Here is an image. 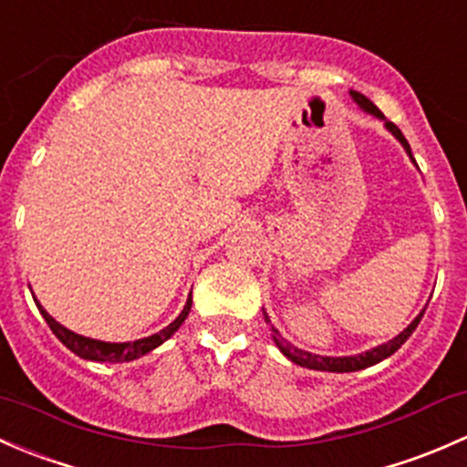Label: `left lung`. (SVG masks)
I'll list each match as a JSON object with an SVG mask.
<instances>
[{"label": "left lung", "instance_id": "8db88e82", "mask_svg": "<svg viewBox=\"0 0 467 467\" xmlns=\"http://www.w3.org/2000/svg\"><path fill=\"white\" fill-rule=\"evenodd\" d=\"M350 96H353V100H355V103L359 105V108L364 109V112L373 114V117H378V119H382V121H384V128H387L389 132H391L393 137H396L398 141L402 143V148H405V150H407V155L411 157V148H410V143H407L405 134L400 132V128H398L396 123L387 121V119H384V114L379 112V109L376 108V105H373L371 100H368L367 96H364V94H359V91H350ZM411 161H413V157H411ZM422 315H425V307H422L420 315H418L416 319H413L411 324L407 326V328L402 330L400 335H396V337H393L391 341H387V344H382V346H376V348L367 350V353H362V355H348V358H326V355H315V353H307V350L296 348V346H292L290 341L283 339L281 335H278V330L274 328V326H272V330H274L272 337H274V341H276L278 350H281V353L285 355V358L290 359V362L299 364V367L315 368V371L350 373V371H362V368L373 367V364L382 362V359H387L389 355L396 353V350L400 348V346L405 344V341L411 337V333H413V330H416V326L420 324ZM265 321L269 324V317H267V315H265Z\"/></svg>", "mask_w": 467, "mask_h": 467}]
</instances>
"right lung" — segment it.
Returning <instances> with one entry per match:
<instances>
[{
	"instance_id": "right-lung-1",
	"label": "right lung",
	"mask_w": 467,
	"mask_h": 467,
	"mask_svg": "<svg viewBox=\"0 0 467 467\" xmlns=\"http://www.w3.org/2000/svg\"><path fill=\"white\" fill-rule=\"evenodd\" d=\"M191 304H193V299H191V295H189V301H186L184 310L180 312V317H177L172 324H168L166 328L160 330V333L150 335V337L137 339V341H121V344H114V341H100V339L83 337V335H76L74 330H69V328H65L62 324H57L54 317H51L49 312L40 306V301L36 299L37 310H40V315L45 317V321L49 324V328L54 330L56 337L60 339L62 344L71 350V353H76L78 358H83V359H91V362H132V359L150 353V350H155L157 346H161L163 341L171 337V335L175 333L182 324H184V319L189 317V312H191Z\"/></svg>"
}]
</instances>
